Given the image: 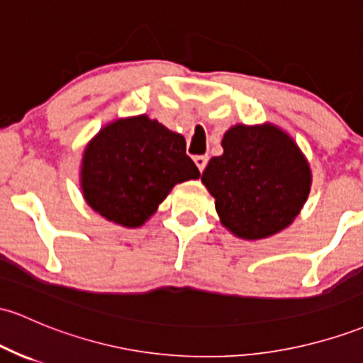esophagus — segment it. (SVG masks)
Segmentation results:
<instances>
[{
    "label": "esophagus",
    "mask_w": 363,
    "mask_h": 363,
    "mask_svg": "<svg viewBox=\"0 0 363 363\" xmlns=\"http://www.w3.org/2000/svg\"><path fill=\"white\" fill-rule=\"evenodd\" d=\"M193 160H194V163H196L198 170L203 172V170H205V167H206V162H208V157H206V155H196Z\"/></svg>",
    "instance_id": "obj_1"
}]
</instances>
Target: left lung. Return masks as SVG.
<instances>
[{"mask_svg": "<svg viewBox=\"0 0 363 363\" xmlns=\"http://www.w3.org/2000/svg\"><path fill=\"white\" fill-rule=\"evenodd\" d=\"M224 153L213 157L201 182L215 198L222 225L241 240H264L300 213L312 184L296 143L272 123L230 127Z\"/></svg>", "mask_w": 363, "mask_h": 363, "instance_id": "8db88e82", "label": "left lung"}]
</instances>
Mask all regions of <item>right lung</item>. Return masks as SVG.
<instances>
[{"instance_id": "1", "label": "right lung", "mask_w": 363, "mask_h": 363, "mask_svg": "<svg viewBox=\"0 0 363 363\" xmlns=\"http://www.w3.org/2000/svg\"><path fill=\"white\" fill-rule=\"evenodd\" d=\"M198 177L186 139L146 115L103 127L87 145L81 167L87 205L123 227L143 225L175 184Z\"/></svg>"}]
</instances>
